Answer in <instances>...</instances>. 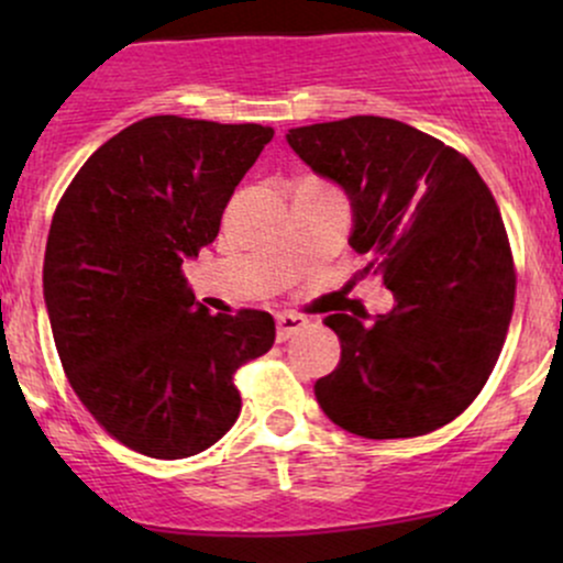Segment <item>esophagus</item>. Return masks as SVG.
Listing matches in <instances>:
<instances>
[{"label":"esophagus","instance_id":"esophagus-1","mask_svg":"<svg viewBox=\"0 0 563 563\" xmlns=\"http://www.w3.org/2000/svg\"><path fill=\"white\" fill-rule=\"evenodd\" d=\"M275 325H277V341H286L290 339L294 333H299L301 328H307V320L301 318V314H290V312H280L275 318Z\"/></svg>","mask_w":563,"mask_h":563}]
</instances>
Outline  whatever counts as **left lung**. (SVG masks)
I'll list each match as a JSON object with an SVG mask.
<instances>
[{
  "label": "left lung",
  "instance_id": "8db88e82",
  "mask_svg": "<svg viewBox=\"0 0 563 563\" xmlns=\"http://www.w3.org/2000/svg\"><path fill=\"white\" fill-rule=\"evenodd\" d=\"M288 145L352 206L349 245L367 256L394 307L335 312L333 373L314 397L365 439L421 437L474 402L500 357L516 275L493 192L466 156L421 129L352 115L288 129Z\"/></svg>",
  "mask_w": 563,
  "mask_h": 563
}]
</instances>
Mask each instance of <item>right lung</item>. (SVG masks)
I'll return each instance as SVG.
<instances>
[{
	"mask_svg": "<svg viewBox=\"0 0 563 563\" xmlns=\"http://www.w3.org/2000/svg\"><path fill=\"white\" fill-rule=\"evenodd\" d=\"M273 134L151 115L97 147L57 203L42 283L63 371L142 455L177 461L219 442L241 412L232 373L275 344L267 312L211 314L183 275Z\"/></svg>",
	"mask_w": 563,
	"mask_h": 563,
	"instance_id": "right-lung-1",
	"label": "right lung"
}]
</instances>
